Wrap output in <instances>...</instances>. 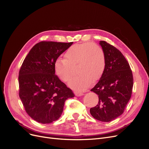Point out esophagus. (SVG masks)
<instances>
[{
    "label": "esophagus",
    "instance_id": "esophagus-1",
    "mask_svg": "<svg viewBox=\"0 0 149 149\" xmlns=\"http://www.w3.org/2000/svg\"><path fill=\"white\" fill-rule=\"evenodd\" d=\"M74 93H75V96H80L83 95V93L80 92V91H75Z\"/></svg>",
    "mask_w": 149,
    "mask_h": 149
}]
</instances>
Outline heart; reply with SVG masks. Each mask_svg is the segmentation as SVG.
Segmentation results:
<instances>
[{"label":"heart","mask_w":149,"mask_h":149,"mask_svg":"<svg viewBox=\"0 0 149 149\" xmlns=\"http://www.w3.org/2000/svg\"><path fill=\"white\" fill-rule=\"evenodd\" d=\"M65 59L58 57L54 62V70L63 81H69L73 75V67L76 65L78 74L70 81L73 88H86L92 81L102 75L106 68V58L103 49L96 44L85 42L71 46L65 53Z\"/></svg>","instance_id":"obj_1"}]
</instances>
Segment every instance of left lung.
I'll list each match as a JSON object with an SVG mask.
<instances>
[{
	"label": "left lung",
	"instance_id": "obj_1",
	"mask_svg": "<svg viewBox=\"0 0 149 149\" xmlns=\"http://www.w3.org/2000/svg\"><path fill=\"white\" fill-rule=\"evenodd\" d=\"M100 44L106 64L100 79L91 90L97 95L99 101L90 112L95 119L109 122L123 113L131 96L133 76L127 60L117 48L106 41Z\"/></svg>",
	"mask_w": 149,
	"mask_h": 149
}]
</instances>
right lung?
Wrapping results in <instances>:
<instances>
[{
	"instance_id": "right-lung-1",
	"label": "right lung",
	"mask_w": 149,
	"mask_h": 149,
	"mask_svg": "<svg viewBox=\"0 0 149 149\" xmlns=\"http://www.w3.org/2000/svg\"><path fill=\"white\" fill-rule=\"evenodd\" d=\"M73 42L42 41L32 48L19 72V96L27 113L36 122L51 123L61 115L64 102L74 97L55 74L54 62Z\"/></svg>"
}]
</instances>
